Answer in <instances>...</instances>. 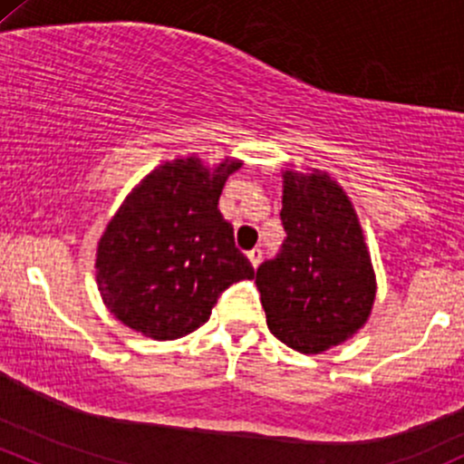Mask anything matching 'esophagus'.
I'll use <instances>...</instances> for the list:
<instances>
[{"label": "esophagus", "mask_w": 464, "mask_h": 464, "mask_svg": "<svg viewBox=\"0 0 464 464\" xmlns=\"http://www.w3.org/2000/svg\"><path fill=\"white\" fill-rule=\"evenodd\" d=\"M248 259H251L253 268H257L259 262H262V251H259V248H253V251H248Z\"/></svg>", "instance_id": "34e87169"}]
</instances>
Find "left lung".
Instances as JSON below:
<instances>
[{
  "instance_id": "obj_1",
  "label": "left lung",
  "mask_w": 464,
  "mask_h": 464,
  "mask_svg": "<svg viewBox=\"0 0 464 464\" xmlns=\"http://www.w3.org/2000/svg\"><path fill=\"white\" fill-rule=\"evenodd\" d=\"M286 240L259 264L268 330L304 354L353 337L370 317L376 282L353 202L330 176L284 174Z\"/></svg>"
}]
</instances>
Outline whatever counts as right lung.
<instances>
[{"instance_id": "right-lung-1", "label": "right lung", "mask_w": 464, "mask_h": 464, "mask_svg": "<svg viewBox=\"0 0 464 464\" xmlns=\"http://www.w3.org/2000/svg\"><path fill=\"white\" fill-rule=\"evenodd\" d=\"M240 160L213 171L198 158L165 162L127 196L96 251V282L119 322L151 339H178L211 317L231 284L253 279L218 200Z\"/></svg>"}]
</instances>
